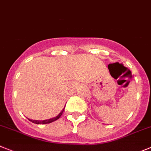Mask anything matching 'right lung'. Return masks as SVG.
<instances>
[{"mask_svg": "<svg viewBox=\"0 0 151 151\" xmlns=\"http://www.w3.org/2000/svg\"><path fill=\"white\" fill-rule=\"evenodd\" d=\"M63 111H64V109L62 110V112H60V114H59L56 117H54V118H50V119H47V120H44V121H36V120H31V119H29V121H30L31 122H33V123L34 124H50L51 123V122H54V121L57 120V119H59V118H60V116L62 115V114H63Z\"/></svg>", "mask_w": 151, "mask_h": 151, "instance_id": "obj_1", "label": "right lung"}]
</instances>
